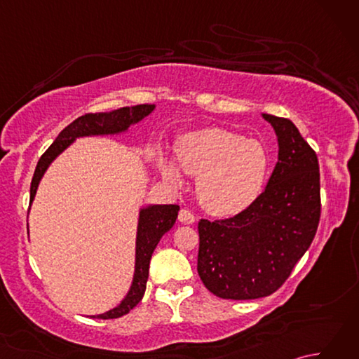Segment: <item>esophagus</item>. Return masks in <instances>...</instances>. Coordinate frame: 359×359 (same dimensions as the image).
Wrapping results in <instances>:
<instances>
[{
	"label": "esophagus",
	"instance_id": "1",
	"mask_svg": "<svg viewBox=\"0 0 359 359\" xmlns=\"http://www.w3.org/2000/svg\"><path fill=\"white\" fill-rule=\"evenodd\" d=\"M179 222L187 224V225L194 224V222H196V216L193 215L191 211H188V210L184 208V210L179 211Z\"/></svg>",
	"mask_w": 359,
	"mask_h": 359
}]
</instances>
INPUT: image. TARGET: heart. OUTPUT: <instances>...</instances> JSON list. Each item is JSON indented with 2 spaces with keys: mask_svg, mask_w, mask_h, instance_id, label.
<instances>
[{
  "mask_svg": "<svg viewBox=\"0 0 359 359\" xmlns=\"http://www.w3.org/2000/svg\"><path fill=\"white\" fill-rule=\"evenodd\" d=\"M179 163L162 158V171L174 185L185 172L199 177L197 194L203 208L216 216H234L256 201L266 174V154L257 142L220 128L188 133L177 149Z\"/></svg>",
  "mask_w": 359,
  "mask_h": 359,
  "instance_id": "1",
  "label": "heart"
}]
</instances>
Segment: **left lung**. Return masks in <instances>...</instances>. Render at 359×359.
<instances>
[{
	"label": "left lung",
	"instance_id": "left-lung-1",
	"mask_svg": "<svg viewBox=\"0 0 359 359\" xmlns=\"http://www.w3.org/2000/svg\"><path fill=\"white\" fill-rule=\"evenodd\" d=\"M262 117L279 147L264 193L238 216L199 222L197 271L222 299H257L276 292L309 250L321 216L316 152L292 120Z\"/></svg>",
	"mask_w": 359,
	"mask_h": 359
}]
</instances>
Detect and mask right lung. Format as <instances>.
Segmentation results:
<instances>
[{
    "instance_id": "right-lung-1",
    "label": "right lung",
    "mask_w": 359,
    "mask_h": 359,
    "mask_svg": "<svg viewBox=\"0 0 359 359\" xmlns=\"http://www.w3.org/2000/svg\"><path fill=\"white\" fill-rule=\"evenodd\" d=\"M156 109V104H137L126 106L109 112H97L86 114L71 125H67L62 133L58 134L48 151L40 157L35 168L32 184H30V205H32L38 185L43 179L44 172L48 171L50 163L55 160L65 149L80 139V137H94V135H118L128 133L131 125L139 123L144 117ZM180 207L179 205H148L139 211V222H137V236H135V264H134V276L131 287H129L126 296L121 299L117 307H114L102 315H94L90 318L98 319H114L129 313L137 304L142 301L147 290V280L149 274V261L154 253L158 241L162 236L170 231Z\"/></svg>"
}]
</instances>
